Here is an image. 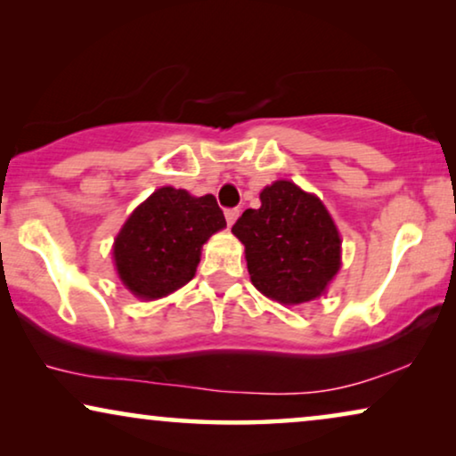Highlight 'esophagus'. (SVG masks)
Returning <instances> with one entry per match:
<instances>
[{"label": "esophagus", "instance_id": "obj_1", "mask_svg": "<svg viewBox=\"0 0 456 456\" xmlns=\"http://www.w3.org/2000/svg\"><path fill=\"white\" fill-rule=\"evenodd\" d=\"M239 216H240V209H226V222H228V226H232V224L239 220Z\"/></svg>", "mask_w": 456, "mask_h": 456}]
</instances>
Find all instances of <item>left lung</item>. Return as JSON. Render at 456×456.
<instances>
[{
    "label": "left lung",
    "instance_id": "8db88e82",
    "mask_svg": "<svg viewBox=\"0 0 456 456\" xmlns=\"http://www.w3.org/2000/svg\"><path fill=\"white\" fill-rule=\"evenodd\" d=\"M259 199L261 208L247 209L232 226L253 286L282 305L314 301L340 270L342 240L332 216L290 180L265 186Z\"/></svg>",
    "mask_w": 456,
    "mask_h": 456
}]
</instances>
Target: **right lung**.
<instances>
[{
	"label": "right lung",
	"instance_id": "1",
	"mask_svg": "<svg viewBox=\"0 0 456 456\" xmlns=\"http://www.w3.org/2000/svg\"><path fill=\"white\" fill-rule=\"evenodd\" d=\"M222 228L226 217L214 195L192 197L184 189L161 186L130 214L116 236L118 276L145 301L170 295L191 282L201 247Z\"/></svg>",
	"mask_w": 456,
	"mask_h": 456
}]
</instances>
